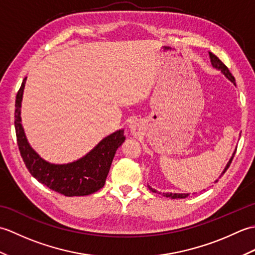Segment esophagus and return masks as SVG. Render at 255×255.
Instances as JSON below:
<instances>
[{
	"mask_svg": "<svg viewBox=\"0 0 255 255\" xmlns=\"http://www.w3.org/2000/svg\"><path fill=\"white\" fill-rule=\"evenodd\" d=\"M129 128H130V130H131L132 133L136 134V132L138 131V125H137V123H134V122L130 123V125H129Z\"/></svg>",
	"mask_w": 255,
	"mask_h": 255,
	"instance_id": "1",
	"label": "esophagus"
}]
</instances>
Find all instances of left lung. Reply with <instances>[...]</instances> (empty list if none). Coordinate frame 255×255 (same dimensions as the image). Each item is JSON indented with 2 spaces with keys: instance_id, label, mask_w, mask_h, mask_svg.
Masks as SVG:
<instances>
[{
  "instance_id": "8db88e82",
  "label": "left lung",
  "mask_w": 255,
  "mask_h": 255,
  "mask_svg": "<svg viewBox=\"0 0 255 255\" xmlns=\"http://www.w3.org/2000/svg\"><path fill=\"white\" fill-rule=\"evenodd\" d=\"M209 58H210V62H211V64H213V67L215 68V69H217V70H220L221 72H223L224 74H225V77L228 79V80H230L232 83H234L235 85H236V83H235V78H234V75H232L231 73H230V71H229V69L227 68L225 64L221 62V60L220 59L217 57V56H215L214 53H211V52H209ZM236 151H237V149H236ZM236 151L234 152V154H232V156H231V159L229 160V162L228 163H227V165H226V167H225V170H224V172L221 173V175L220 176H223L224 175V173L228 170V167L230 166V164H231V162H232V159H234V156H235V153H236ZM216 182H218V180H216L215 181V183ZM149 188L151 189V191H152L153 193H156V194H160V195H163V196H165V197H170V198H185V197H187L188 196V194H176V193H160V192H158V191H155V189H153V188H151L150 186H149Z\"/></svg>"
}]
</instances>
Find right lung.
Segmentation results:
<instances>
[{
	"mask_svg": "<svg viewBox=\"0 0 255 255\" xmlns=\"http://www.w3.org/2000/svg\"><path fill=\"white\" fill-rule=\"evenodd\" d=\"M26 78L20 85L15 101V131L21 158L30 174L38 182L64 196H85L104 186L117 149L126 137L117 130L102 140L88 154L67 164H53L40 158L30 147L21 126L20 106Z\"/></svg>",
	"mask_w": 255,
	"mask_h": 255,
	"instance_id": "obj_1",
	"label": "right lung"
}]
</instances>
